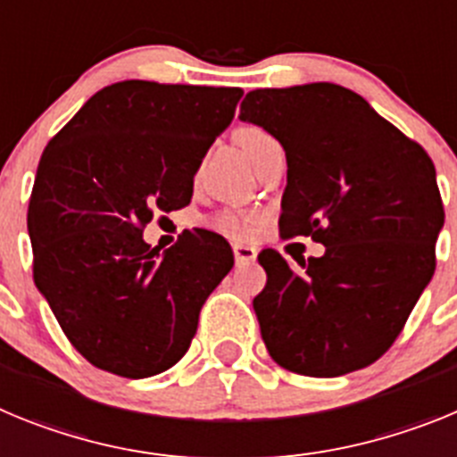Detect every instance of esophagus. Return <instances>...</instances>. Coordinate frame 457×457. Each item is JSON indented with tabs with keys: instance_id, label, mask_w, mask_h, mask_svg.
<instances>
[{
	"instance_id": "obj_1",
	"label": "esophagus",
	"mask_w": 457,
	"mask_h": 457,
	"mask_svg": "<svg viewBox=\"0 0 457 457\" xmlns=\"http://www.w3.org/2000/svg\"><path fill=\"white\" fill-rule=\"evenodd\" d=\"M233 256H236L237 265H247L256 261V249L249 247V245H242V242H236L233 245Z\"/></svg>"
}]
</instances>
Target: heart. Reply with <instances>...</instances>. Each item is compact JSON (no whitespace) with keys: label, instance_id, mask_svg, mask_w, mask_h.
Segmentation results:
<instances>
[{"label":"heart","instance_id":"obj_1","mask_svg":"<svg viewBox=\"0 0 457 457\" xmlns=\"http://www.w3.org/2000/svg\"><path fill=\"white\" fill-rule=\"evenodd\" d=\"M237 141L242 144V148L247 151V155L256 157L258 153L263 151V148H268L270 144H274V137L270 135V132H265L263 128H242L240 132H237ZM217 226H220L221 231L231 233V236H237V237H245L252 233V221L245 220V217L240 215H233V212H224V215L217 220Z\"/></svg>","mask_w":457,"mask_h":457}]
</instances>
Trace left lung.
<instances>
[{
    "label": "left lung",
    "mask_w": 457,
    "mask_h": 457,
    "mask_svg": "<svg viewBox=\"0 0 457 457\" xmlns=\"http://www.w3.org/2000/svg\"><path fill=\"white\" fill-rule=\"evenodd\" d=\"M240 120L286 151L284 236L325 245L297 265L272 249L258 256L268 284L253 311L270 357L311 378L373 364L435 274L444 205L433 160L338 84L256 88Z\"/></svg>",
    "instance_id": "8db88e82"
}]
</instances>
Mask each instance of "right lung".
Listing matches in <instances>:
<instances>
[{
	"label": "right lung",
	"instance_id": "1",
	"mask_svg": "<svg viewBox=\"0 0 457 457\" xmlns=\"http://www.w3.org/2000/svg\"><path fill=\"white\" fill-rule=\"evenodd\" d=\"M240 98L242 88L125 79L91 96L43 151L27 212L34 281L93 366L141 379L187 353L233 252L204 228L160 252L141 228L192 201Z\"/></svg>",
	"mask_w": 457,
	"mask_h": 457
}]
</instances>
